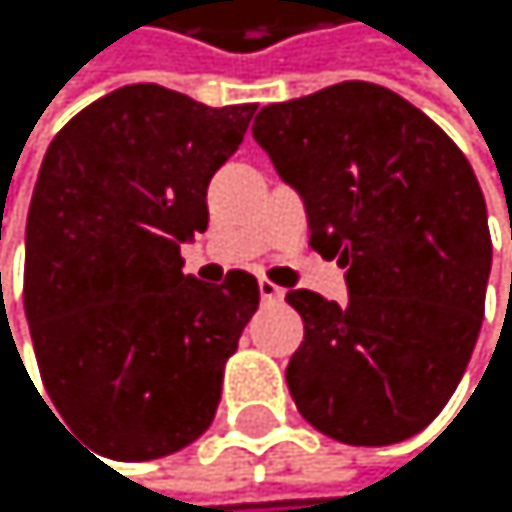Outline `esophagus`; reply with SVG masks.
I'll return each mask as SVG.
<instances>
[{
    "label": "esophagus",
    "mask_w": 512,
    "mask_h": 512,
    "mask_svg": "<svg viewBox=\"0 0 512 512\" xmlns=\"http://www.w3.org/2000/svg\"><path fill=\"white\" fill-rule=\"evenodd\" d=\"M258 288H261V301H264V304H279V301L285 298V291H282L276 282H270V279H261Z\"/></svg>",
    "instance_id": "1"
}]
</instances>
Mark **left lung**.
Returning a JSON list of instances; mask_svg holds the SVG:
<instances>
[{
  "instance_id": "1",
  "label": "left lung",
  "mask_w": 512,
  "mask_h": 512,
  "mask_svg": "<svg viewBox=\"0 0 512 512\" xmlns=\"http://www.w3.org/2000/svg\"><path fill=\"white\" fill-rule=\"evenodd\" d=\"M251 134L350 288L344 307L307 288L285 294L304 319L285 368L294 405L347 445L421 433L461 384L485 313L491 233L467 156L375 82L270 104Z\"/></svg>"
}]
</instances>
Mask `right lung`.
<instances>
[{
	"label": "right lung",
	"instance_id": "1",
	"mask_svg": "<svg viewBox=\"0 0 512 512\" xmlns=\"http://www.w3.org/2000/svg\"><path fill=\"white\" fill-rule=\"evenodd\" d=\"M254 110L125 85L76 113L42 159L24 310L54 408L104 458L174 455L214 421L261 288L245 270L221 285L184 276L181 242L208 227V181Z\"/></svg>",
	"mask_w": 512,
	"mask_h": 512
}]
</instances>
